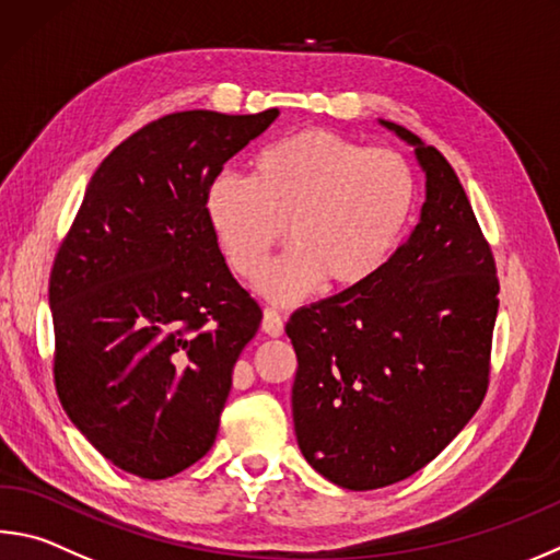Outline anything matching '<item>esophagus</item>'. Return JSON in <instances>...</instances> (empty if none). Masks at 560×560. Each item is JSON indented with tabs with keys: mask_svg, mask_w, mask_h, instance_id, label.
<instances>
[{
	"mask_svg": "<svg viewBox=\"0 0 560 560\" xmlns=\"http://www.w3.org/2000/svg\"><path fill=\"white\" fill-rule=\"evenodd\" d=\"M261 330L271 338H279V335H283V315L277 308H264Z\"/></svg>",
	"mask_w": 560,
	"mask_h": 560,
	"instance_id": "esophagus-1",
	"label": "esophagus"
}]
</instances>
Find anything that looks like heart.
Returning <instances> with one entry per match:
<instances>
[{"label": "heart", "instance_id": "obj_1", "mask_svg": "<svg viewBox=\"0 0 560 560\" xmlns=\"http://www.w3.org/2000/svg\"><path fill=\"white\" fill-rule=\"evenodd\" d=\"M416 178L406 159L325 129L273 141L254 159L252 178L220 171L206 192L212 237L242 279H257L271 247H291L257 289L293 303L325 279L358 289L377 277L409 230Z\"/></svg>", "mask_w": 560, "mask_h": 560}]
</instances>
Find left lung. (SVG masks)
<instances>
[{"mask_svg":"<svg viewBox=\"0 0 560 560\" xmlns=\"http://www.w3.org/2000/svg\"><path fill=\"white\" fill-rule=\"evenodd\" d=\"M425 174L421 220L377 277L291 315V389L303 457L364 492L429 465L490 382L500 281L453 166L394 121Z\"/></svg>","mask_w":560,"mask_h":560,"instance_id":"obj_1","label":"left lung"}]
</instances>
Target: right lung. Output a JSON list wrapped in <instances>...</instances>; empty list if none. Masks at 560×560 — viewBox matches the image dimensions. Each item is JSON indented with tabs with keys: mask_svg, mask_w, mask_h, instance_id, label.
Returning <instances> with one entry per match:
<instances>
[{
	"mask_svg": "<svg viewBox=\"0 0 560 560\" xmlns=\"http://www.w3.org/2000/svg\"><path fill=\"white\" fill-rule=\"evenodd\" d=\"M277 117L188 109L149 121L100 164L60 242L48 283L56 392L119 470L164 480L215 443L261 308L212 237L206 192Z\"/></svg>",
	"mask_w": 560,
	"mask_h": 560,
	"instance_id": "obj_1",
	"label": "right lung"
}]
</instances>
